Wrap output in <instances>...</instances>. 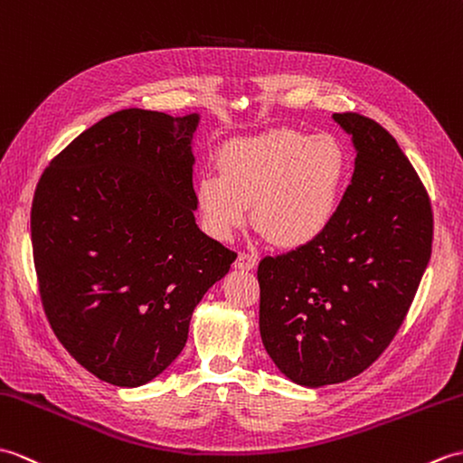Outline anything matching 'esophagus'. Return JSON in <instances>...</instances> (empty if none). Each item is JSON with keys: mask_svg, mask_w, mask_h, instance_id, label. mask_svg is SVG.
Instances as JSON below:
<instances>
[{"mask_svg": "<svg viewBox=\"0 0 463 463\" xmlns=\"http://www.w3.org/2000/svg\"><path fill=\"white\" fill-rule=\"evenodd\" d=\"M255 265H258V258H255L253 253L241 251V253L238 255V260H235V267H238V269H243V271L255 269Z\"/></svg>", "mask_w": 463, "mask_h": 463, "instance_id": "esophagus-1", "label": "esophagus"}]
</instances>
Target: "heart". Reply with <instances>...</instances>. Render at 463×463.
Wrapping results in <instances>:
<instances>
[{
    "label": "heart",
    "mask_w": 463,
    "mask_h": 463,
    "mask_svg": "<svg viewBox=\"0 0 463 463\" xmlns=\"http://www.w3.org/2000/svg\"><path fill=\"white\" fill-rule=\"evenodd\" d=\"M348 178V154L333 135L277 128L238 138L220 152V174H203L196 196L220 240L248 220L281 248H301L333 222Z\"/></svg>",
    "instance_id": "1"
}]
</instances>
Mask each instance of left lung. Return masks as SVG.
Returning a JSON list of instances; mask_svg holds the SVG:
<instances>
[{
  "instance_id": "8db88e82",
  "label": "left lung",
  "mask_w": 463,
  "mask_h": 463,
  "mask_svg": "<svg viewBox=\"0 0 463 463\" xmlns=\"http://www.w3.org/2000/svg\"><path fill=\"white\" fill-rule=\"evenodd\" d=\"M354 174L333 222L311 243L258 267L260 331L277 368L303 386L345 383L392 343L432 255L430 196L376 120L338 112Z\"/></svg>"
}]
</instances>
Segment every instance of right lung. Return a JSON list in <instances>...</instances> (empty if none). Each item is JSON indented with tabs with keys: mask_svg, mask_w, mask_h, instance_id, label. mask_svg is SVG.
<instances>
[{
	"mask_svg": "<svg viewBox=\"0 0 463 463\" xmlns=\"http://www.w3.org/2000/svg\"><path fill=\"white\" fill-rule=\"evenodd\" d=\"M198 115L125 109L61 150L31 205L39 295L59 343L115 386L176 361L192 311L238 253L196 225Z\"/></svg>",
	"mask_w": 463,
	"mask_h": 463,
	"instance_id": "1",
	"label": "right lung"
}]
</instances>
